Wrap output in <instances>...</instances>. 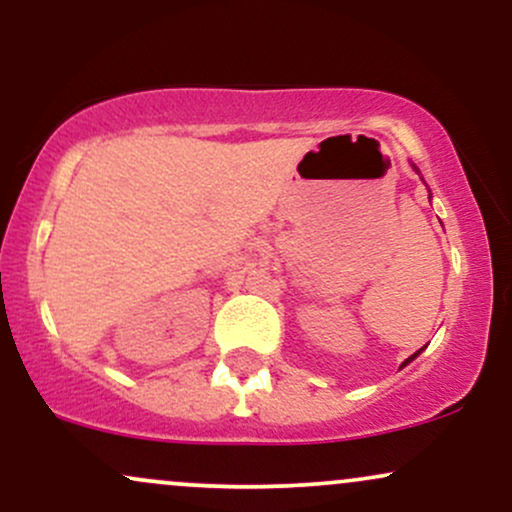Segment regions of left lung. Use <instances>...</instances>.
<instances>
[{"mask_svg": "<svg viewBox=\"0 0 512 512\" xmlns=\"http://www.w3.org/2000/svg\"><path fill=\"white\" fill-rule=\"evenodd\" d=\"M416 356H419V351H416V354H414V356H409V358H407V361H404V363H402V366H407V363H409V361H414V358H416Z\"/></svg>", "mask_w": 512, "mask_h": 512, "instance_id": "8db88e82", "label": "left lung"}]
</instances>
